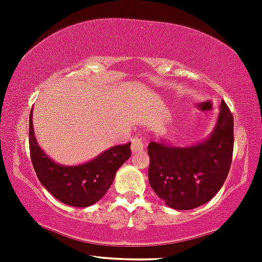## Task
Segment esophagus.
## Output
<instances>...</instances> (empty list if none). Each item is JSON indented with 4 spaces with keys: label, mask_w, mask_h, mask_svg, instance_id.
<instances>
[{
    "label": "esophagus",
    "mask_w": 262,
    "mask_h": 262,
    "mask_svg": "<svg viewBox=\"0 0 262 262\" xmlns=\"http://www.w3.org/2000/svg\"><path fill=\"white\" fill-rule=\"evenodd\" d=\"M143 149H144V144H143L142 139L140 138H133L132 139V150H133V153H137V151H143Z\"/></svg>",
    "instance_id": "34e87169"
}]
</instances>
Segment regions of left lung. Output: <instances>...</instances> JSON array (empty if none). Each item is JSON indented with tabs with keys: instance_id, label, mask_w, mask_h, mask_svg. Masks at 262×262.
<instances>
[{
	"instance_id": "8db88e82",
	"label": "left lung",
	"mask_w": 262,
	"mask_h": 262,
	"mask_svg": "<svg viewBox=\"0 0 262 262\" xmlns=\"http://www.w3.org/2000/svg\"><path fill=\"white\" fill-rule=\"evenodd\" d=\"M234 149V118L221 102L210 136L189 146L168 140L148 145L149 184L169 208L190 210L215 196L228 177Z\"/></svg>"
}]
</instances>
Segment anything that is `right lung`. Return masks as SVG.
Instances as JSON below:
<instances>
[{
    "label": "right lung",
    "mask_w": 262,
    "mask_h": 262,
    "mask_svg": "<svg viewBox=\"0 0 262 262\" xmlns=\"http://www.w3.org/2000/svg\"><path fill=\"white\" fill-rule=\"evenodd\" d=\"M30 153L37 178L48 191L67 205L85 208L96 204L114 182L118 169L130 158V143L112 146L79 165H62L51 159L37 143L30 114Z\"/></svg>",
    "instance_id": "right-lung-1"
}]
</instances>
